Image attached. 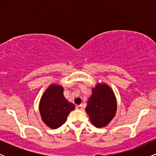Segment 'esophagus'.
Returning a JSON list of instances; mask_svg holds the SVG:
<instances>
[{"label": "esophagus", "instance_id": "1", "mask_svg": "<svg viewBox=\"0 0 156 156\" xmlns=\"http://www.w3.org/2000/svg\"><path fill=\"white\" fill-rule=\"evenodd\" d=\"M76 109H78V110L82 111V110H83V105H76Z\"/></svg>", "mask_w": 156, "mask_h": 156}]
</instances>
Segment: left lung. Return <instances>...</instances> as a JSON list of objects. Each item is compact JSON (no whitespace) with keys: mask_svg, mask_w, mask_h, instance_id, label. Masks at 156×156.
<instances>
[{"mask_svg":"<svg viewBox=\"0 0 156 156\" xmlns=\"http://www.w3.org/2000/svg\"><path fill=\"white\" fill-rule=\"evenodd\" d=\"M85 110L96 128L106 126L117 112V100L112 88L105 83L97 84Z\"/></svg>","mask_w":156,"mask_h":156,"instance_id":"8db88e82","label":"left lung"}]
</instances>
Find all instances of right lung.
Returning a JSON list of instances; mask_svg holds the SVG:
<instances>
[{
    "instance_id": "right-lung-1",
    "label": "right lung",
    "mask_w": 156,
    "mask_h": 156,
    "mask_svg": "<svg viewBox=\"0 0 156 156\" xmlns=\"http://www.w3.org/2000/svg\"><path fill=\"white\" fill-rule=\"evenodd\" d=\"M62 86L51 84L42 94L39 102V112L42 120L52 129L59 128L65 122L75 105L69 103L64 96Z\"/></svg>"
}]
</instances>
